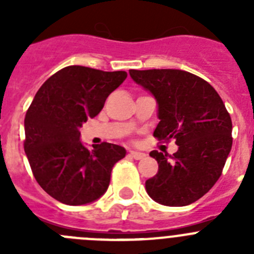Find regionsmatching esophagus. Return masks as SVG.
<instances>
[{
    "mask_svg": "<svg viewBox=\"0 0 254 254\" xmlns=\"http://www.w3.org/2000/svg\"><path fill=\"white\" fill-rule=\"evenodd\" d=\"M129 155H131V156L133 159H136V160H140V159H143V158H145V156H146V154H145V152L134 151V150L129 151Z\"/></svg>",
    "mask_w": 254,
    "mask_h": 254,
    "instance_id": "esophagus-1",
    "label": "esophagus"
}]
</instances>
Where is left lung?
<instances>
[{
  "instance_id": "8db88e82",
  "label": "left lung",
  "mask_w": 254,
  "mask_h": 254,
  "mask_svg": "<svg viewBox=\"0 0 254 254\" xmlns=\"http://www.w3.org/2000/svg\"><path fill=\"white\" fill-rule=\"evenodd\" d=\"M134 82L158 104L159 123L154 136L176 140L170 156L156 150L150 156L158 173L145 183L155 202L187 206L207 193L221 176L232 150V120L214 87L182 69H129Z\"/></svg>"
}]
</instances>
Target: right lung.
<instances>
[{
    "label": "right lung",
    "instance_id": "add662e5",
    "mask_svg": "<svg viewBox=\"0 0 254 254\" xmlns=\"http://www.w3.org/2000/svg\"><path fill=\"white\" fill-rule=\"evenodd\" d=\"M125 71L68 66L44 82L26 112L24 150L39 186L66 205H86L107 192L112 168L126 149L103 142L89 150L80 140L87 118L100 113Z\"/></svg>",
    "mask_w": 254,
    "mask_h": 254
}]
</instances>
